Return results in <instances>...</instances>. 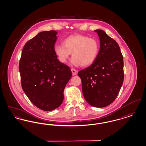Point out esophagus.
Listing matches in <instances>:
<instances>
[{"instance_id":"obj_1","label":"esophagus","mask_w":146,"mask_h":146,"mask_svg":"<svg viewBox=\"0 0 146 146\" xmlns=\"http://www.w3.org/2000/svg\"><path fill=\"white\" fill-rule=\"evenodd\" d=\"M71 71H72V75L73 76H76L77 74L78 73V70L75 69H73V68H72L71 69Z\"/></svg>"}]
</instances>
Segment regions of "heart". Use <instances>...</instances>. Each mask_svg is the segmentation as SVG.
Returning <instances> with one entry per match:
<instances>
[{
  "mask_svg": "<svg viewBox=\"0 0 146 146\" xmlns=\"http://www.w3.org/2000/svg\"><path fill=\"white\" fill-rule=\"evenodd\" d=\"M63 45L56 44L54 52L58 60L67 62L72 53V63L88 67L95 61L100 52V43L96 39L82 35H71L64 39Z\"/></svg>",
  "mask_w": 146,
  "mask_h": 146,
  "instance_id": "b5f03b06",
  "label": "heart"
}]
</instances>
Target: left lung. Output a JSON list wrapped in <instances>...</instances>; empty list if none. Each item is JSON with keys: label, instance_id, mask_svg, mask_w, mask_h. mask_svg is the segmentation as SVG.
<instances>
[{"label": "left lung", "instance_id": "obj_1", "mask_svg": "<svg viewBox=\"0 0 146 146\" xmlns=\"http://www.w3.org/2000/svg\"><path fill=\"white\" fill-rule=\"evenodd\" d=\"M100 49L96 60L78 74L82 83L84 97L91 106L102 108L115 100L124 81L123 57L118 43L101 29Z\"/></svg>", "mask_w": 146, "mask_h": 146}]
</instances>
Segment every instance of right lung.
Masks as SVG:
<instances>
[{
  "instance_id": "obj_1",
  "label": "right lung",
  "mask_w": 146,
  "mask_h": 146,
  "mask_svg": "<svg viewBox=\"0 0 146 146\" xmlns=\"http://www.w3.org/2000/svg\"><path fill=\"white\" fill-rule=\"evenodd\" d=\"M55 31L39 33L26 43L19 63L21 85L31 102L44 111L62 104L63 91L72 77L69 66L54 52Z\"/></svg>"
}]
</instances>
